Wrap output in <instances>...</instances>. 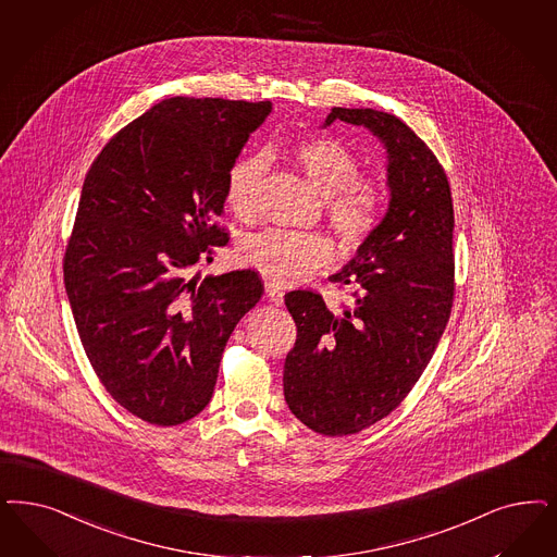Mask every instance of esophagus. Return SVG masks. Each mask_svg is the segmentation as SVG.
<instances>
[{
  "mask_svg": "<svg viewBox=\"0 0 557 557\" xmlns=\"http://www.w3.org/2000/svg\"><path fill=\"white\" fill-rule=\"evenodd\" d=\"M265 292H268L269 302H273V305H277V307L284 302V289L280 288L277 284L268 282V284H265Z\"/></svg>",
  "mask_w": 557,
  "mask_h": 557,
  "instance_id": "34e87169",
  "label": "esophagus"
}]
</instances>
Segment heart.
Here are the masks:
<instances>
[{
  "mask_svg": "<svg viewBox=\"0 0 557 557\" xmlns=\"http://www.w3.org/2000/svg\"><path fill=\"white\" fill-rule=\"evenodd\" d=\"M294 164L314 191L325 197L326 218L346 249H358L376 232L384 213L379 183L360 176V162L346 144L333 137H308L294 146ZM265 173L259 156L238 160L226 181V203L234 215L257 213V193ZM245 259L273 282L302 280L333 259V247L317 232L268 231L245 245Z\"/></svg>",
  "mask_w": 557,
  "mask_h": 557,
  "instance_id": "obj_1",
  "label": "heart"
}]
</instances>
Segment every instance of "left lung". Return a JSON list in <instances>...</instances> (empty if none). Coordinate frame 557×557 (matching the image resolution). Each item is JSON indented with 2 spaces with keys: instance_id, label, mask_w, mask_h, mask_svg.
<instances>
[{
  "instance_id": "left-lung-1",
  "label": "left lung",
  "mask_w": 557,
  "mask_h": 557,
  "mask_svg": "<svg viewBox=\"0 0 557 557\" xmlns=\"http://www.w3.org/2000/svg\"><path fill=\"white\" fill-rule=\"evenodd\" d=\"M333 121L381 139L388 208L329 277L356 288L351 307L333 310L310 289L286 294L298 335L284 364V397L310 430L347 436L397 409L432 360L453 308L455 213L438 158L401 119L335 107L323 127Z\"/></svg>"
}]
</instances>
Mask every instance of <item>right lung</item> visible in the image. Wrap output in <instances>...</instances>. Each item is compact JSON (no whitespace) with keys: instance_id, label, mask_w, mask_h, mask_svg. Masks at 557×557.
Wrapping results in <instances>:
<instances>
[{"instance_id":"right-lung-1","label":"right lung","mask_w":557,"mask_h":557,"mask_svg":"<svg viewBox=\"0 0 557 557\" xmlns=\"http://www.w3.org/2000/svg\"><path fill=\"white\" fill-rule=\"evenodd\" d=\"M271 102L166 98L102 148L63 280L84 351L116 404L153 425L206 409L234 326L261 300L250 269L191 275L228 243L226 181Z\"/></svg>"}]
</instances>
